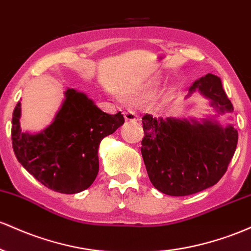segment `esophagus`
<instances>
[{
    "label": "esophagus",
    "instance_id": "esophagus-1",
    "mask_svg": "<svg viewBox=\"0 0 251 251\" xmlns=\"http://www.w3.org/2000/svg\"><path fill=\"white\" fill-rule=\"evenodd\" d=\"M125 117H126V121H128V122H133V121L139 120V116H137V114L134 110L125 111Z\"/></svg>",
    "mask_w": 251,
    "mask_h": 251
}]
</instances>
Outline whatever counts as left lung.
<instances>
[{
    "instance_id": "obj_1",
    "label": "left lung",
    "mask_w": 251,
    "mask_h": 251,
    "mask_svg": "<svg viewBox=\"0 0 251 251\" xmlns=\"http://www.w3.org/2000/svg\"><path fill=\"white\" fill-rule=\"evenodd\" d=\"M196 90L212 100V105L221 111L233 110L217 75L207 73L194 80L190 91ZM142 125L141 153L149 180L168 196H188L217 184L226 172L238 141L233 126L221 128L210 121L201 125L196 121L155 120L147 114Z\"/></svg>"
}]
</instances>
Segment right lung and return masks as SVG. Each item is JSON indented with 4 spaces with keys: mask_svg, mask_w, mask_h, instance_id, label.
<instances>
[{
    "mask_svg": "<svg viewBox=\"0 0 251 251\" xmlns=\"http://www.w3.org/2000/svg\"><path fill=\"white\" fill-rule=\"evenodd\" d=\"M63 108L40 134L21 133L20 102L12 120L13 149L19 162L42 185L59 193H78L91 186L100 170L98 146L125 123L118 111L109 115L84 94L69 89Z\"/></svg>",
    "mask_w": 251,
    "mask_h": 251,
    "instance_id": "obj_1",
    "label": "right lung"
}]
</instances>
